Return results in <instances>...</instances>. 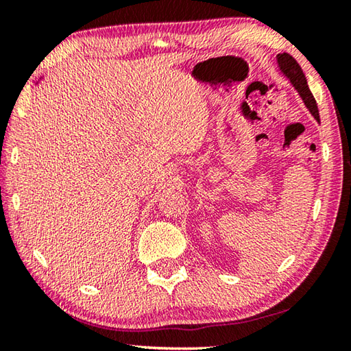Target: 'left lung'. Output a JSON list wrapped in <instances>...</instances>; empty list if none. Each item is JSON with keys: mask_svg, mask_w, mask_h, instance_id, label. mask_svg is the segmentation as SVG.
<instances>
[{"mask_svg": "<svg viewBox=\"0 0 351 351\" xmlns=\"http://www.w3.org/2000/svg\"><path fill=\"white\" fill-rule=\"evenodd\" d=\"M277 62H278V66H280L282 73L288 77L293 83L294 88L297 91H299L300 97L304 99V102L306 105V108L310 110L311 114L314 116L316 121H319V110H317V104L316 100H314L313 94L310 91V88H308V83L305 79V74L302 68L299 66V63L295 62V58L293 56L287 54V52H283V54H278L277 56Z\"/></svg>", "mask_w": 351, "mask_h": 351, "instance_id": "1", "label": "left lung"}]
</instances>
